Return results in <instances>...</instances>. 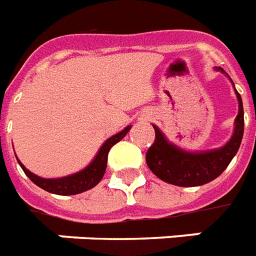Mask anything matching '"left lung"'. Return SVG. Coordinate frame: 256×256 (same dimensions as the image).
I'll use <instances>...</instances> for the list:
<instances>
[{"label":"left lung","instance_id":"1","mask_svg":"<svg viewBox=\"0 0 256 256\" xmlns=\"http://www.w3.org/2000/svg\"><path fill=\"white\" fill-rule=\"evenodd\" d=\"M216 69L225 73L222 68ZM236 96L239 100V114L234 119V136L218 149L208 152H187L170 142L160 128L153 124L156 137L146 152V164L150 171L162 180L182 187L202 186L218 178L238 153L243 138V102L238 90Z\"/></svg>","mask_w":256,"mask_h":256}]
</instances>
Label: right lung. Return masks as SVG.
Masks as SVG:
<instances>
[{"label":"right lung","mask_w":256,"mask_h":256,"mask_svg":"<svg viewBox=\"0 0 256 256\" xmlns=\"http://www.w3.org/2000/svg\"><path fill=\"white\" fill-rule=\"evenodd\" d=\"M130 128L132 126H128V128H123L122 132H119L118 134L110 137L102 145L100 150L98 152V154H96V157L92 160L90 166L84 168L82 171L73 174V175L64 176V178H60V179H44V178L36 176L35 174H32L31 171H28L27 168L20 162V160H17V162H18L20 166L22 168L24 174L36 186H39L43 190L52 192V194H56V196H74V194H80V192H84V191L94 187L102 180L104 172H106V168H107V157H108L110 149L128 134Z\"/></svg>","instance_id":"obj_1"}]
</instances>
